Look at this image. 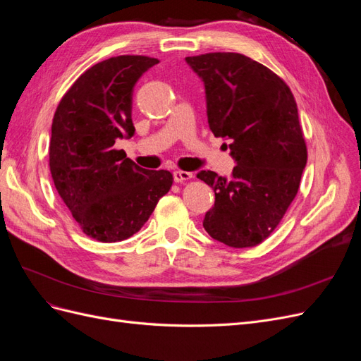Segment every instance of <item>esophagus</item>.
Wrapping results in <instances>:
<instances>
[{"instance_id":"1","label":"esophagus","mask_w":361,"mask_h":361,"mask_svg":"<svg viewBox=\"0 0 361 361\" xmlns=\"http://www.w3.org/2000/svg\"><path fill=\"white\" fill-rule=\"evenodd\" d=\"M173 178H174V182H176V183H182V182H185V180L192 179V173L176 170V171H173Z\"/></svg>"}]
</instances>
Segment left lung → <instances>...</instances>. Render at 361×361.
Listing matches in <instances>:
<instances>
[{
  "instance_id": "obj_1",
  "label": "left lung",
  "mask_w": 361,
  "mask_h": 361,
  "mask_svg": "<svg viewBox=\"0 0 361 361\" xmlns=\"http://www.w3.org/2000/svg\"><path fill=\"white\" fill-rule=\"evenodd\" d=\"M185 60L204 82L212 134L228 140L236 161L228 179L209 170L197 174L215 192L203 227L228 247H256L286 214L307 162L297 102L279 75L243 54Z\"/></svg>"
}]
</instances>
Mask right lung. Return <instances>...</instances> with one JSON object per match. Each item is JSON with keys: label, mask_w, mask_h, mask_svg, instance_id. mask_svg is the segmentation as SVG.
I'll return each mask as SVG.
<instances>
[{"label": "right lung", "mask_w": 361, "mask_h": 361, "mask_svg": "<svg viewBox=\"0 0 361 361\" xmlns=\"http://www.w3.org/2000/svg\"><path fill=\"white\" fill-rule=\"evenodd\" d=\"M158 63L118 56L94 64L64 93L52 118L54 185L81 231L99 243L137 233L171 188L170 171L141 169L114 147L134 135V85Z\"/></svg>", "instance_id": "1"}]
</instances>
